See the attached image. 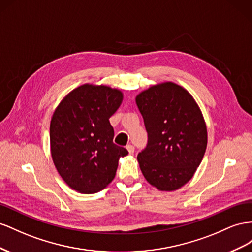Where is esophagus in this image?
<instances>
[{"mask_svg":"<svg viewBox=\"0 0 252 252\" xmlns=\"http://www.w3.org/2000/svg\"><path fill=\"white\" fill-rule=\"evenodd\" d=\"M126 150H127V152H128V154H130V155L134 154V147L133 146H131V145L126 146Z\"/></svg>","mask_w":252,"mask_h":252,"instance_id":"esophagus-1","label":"esophagus"}]
</instances>
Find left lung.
<instances>
[{
	"instance_id": "8db88e82",
	"label": "left lung",
	"mask_w": 252,
	"mask_h": 252,
	"mask_svg": "<svg viewBox=\"0 0 252 252\" xmlns=\"http://www.w3.org/2000/svg\"><path fill=\"white\" fill-rule=\"evenodd\" d=\"M148 132V146L137 160L147 182L159 191L182 188L195 174L206 152L203 113L182 85L167 81L135 98Z\"/></svg>"
}]
</instances>
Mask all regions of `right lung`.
<instances>
[{"label": "right lung", "mask_w": 252, "mask_h": 252, "mask_svg": "<svg viewBox=\"0 0 252 252\" xmlns=\"http://www.w3.org/2000/svg\"><path fill=\"white\" fill-rule=\"evenodd\" d=\"M124 94L107 85L84 83L70 91L50 120V154L58 173L71 189L97 193L112 183L120 157L127 151L113 142L110 117Z\"/></svg>", "instance_id": "obj_1"}]
</instances>
